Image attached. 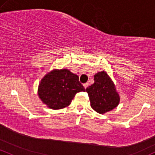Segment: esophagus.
Masks as SVG:
<instances>
[{"instance_id":"obj_1","label":"esophagus","mask_w":155,"mask_h":155,"mask_svg":"<svg viewBox=\"0 0 155 155\" xmlns=\"http://www.w3.org/2000/svg\"><path fill=\"white\" fill-rule=\"evenodd\" d=\"M88 85H89V84H88V83H84V84H83V86H84V87L85 88V89L87 87Z\"/></svg>"}]
</instances>
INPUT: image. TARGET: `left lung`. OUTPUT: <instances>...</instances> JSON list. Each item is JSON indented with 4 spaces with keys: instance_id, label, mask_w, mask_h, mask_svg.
I'll return each mask as SVG.
<instances>
[{
    "instance_id": "left-lung-1",
    "label": "left lung",
    "mask_w": 155,
    "mask_h": 155,
    "mask_svg": "<svg viewBox=\"0 0 155 155\" xmlns=\"http://www.w3.org/2000/svg\"><path fill=\"white\" fill-rule=\"evenodd\" d=\"M86 92L91 101V106L97 113L103 114L116 107L119 103V96L115 85L104 71L94 76V83Z\"/></svg>"
}]
</instances>
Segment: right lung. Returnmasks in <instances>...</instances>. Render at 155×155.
Listing matches in <instances>:
<instances>
[{
  "label": "right lung",
  "instance_id": "obj_1",
  "mask_svg": "<svg viewBox=\"0 0 155 155\" xmlns=\"http://www.w3.org/2000/svg\"><path fill=\"white\" fill-rule=\"evenodd\" d=\"M81 91L85 90L77 75L68 69L54 70L41 80L38 95L48 107L59 110L68 106L75 95Z\"/></svg>",
  "mask_w": 155,
  "mask_h": 155
}]
</instances>
